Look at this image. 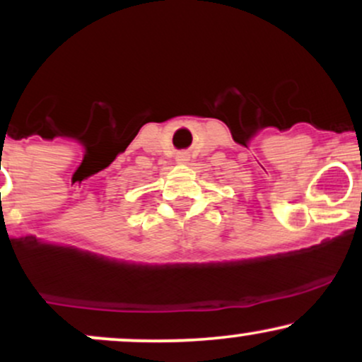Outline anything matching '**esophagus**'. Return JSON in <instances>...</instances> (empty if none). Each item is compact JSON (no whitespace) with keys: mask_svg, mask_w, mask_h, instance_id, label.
Here are the masks:
<instances>
[{"mask_svg":"<svg viewBox=\"0 0 362 362\" xmlns=\"http://www.w3.org/2000/svg\"><path fill=\"white\" fill-rule=\"evenodd\" d=\"M178 160H180V161H185V160H187V155H185V153H182V155L178 156Z\"/></svg>","mask_w":362,"mask_h":362,"instance_id":"esophagus-1","label":"esophagus"}]
</instances>
